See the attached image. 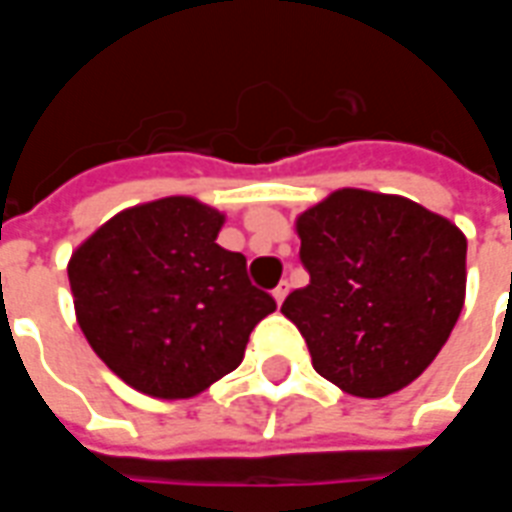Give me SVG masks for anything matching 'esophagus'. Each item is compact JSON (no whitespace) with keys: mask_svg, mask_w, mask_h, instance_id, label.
Instances as JSON below:
<instances>
[{"mask_svg":"<svg viewBox=\"0 0 512 512\" xmlns=\"http://www.w3.org/2000/svg\"><path fill=\"white\" fill-rule=\"evenodd\" d=\"M288 290H290L288 282H282V285H279V288L274 290V299H277L279 307H282V301H285V296H288Z\"/></svg>","mask_w":512,"mask_h":512,"instance_id":"esophagus-1","label":"esophagus"}]
</instances>
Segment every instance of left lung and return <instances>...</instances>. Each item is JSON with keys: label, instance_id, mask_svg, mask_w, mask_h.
<instances>
[{"label": "left lung", "instance_id": "left-lung-1", "mask_svg": "<svg viewBox=\"0 0 512 512\" xmlns=\"http://www.w3.org/2000/svg\"><path fill=\"white\" fill-rule=\"evenodd\" d=\"M310 285L282 312L312 367L354 397H386L436 359L466 299V235L400 194L337 189L296 216Z\"/></svg>", "mask_w": 512, "mask_h": 512}]
</instances>
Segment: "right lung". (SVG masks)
<instances>
[{
    "instance_id": "obj_1",
    "label": "right lung",
    "mask_w": 512,
    "mask_h": 512,
    "mask_svg": "<svg viewBox=\"0 0 512 512\" xmlns=\"http://www.w3.org/2000/svg\"><path fill=\"white\" fill-rule=\"evenodd\" d=\"M224 213L161 197L115 213L68 260L73 310L98 359L131 389L186 400L233 373L277 301L216 244Z\"/></svg>"
}]
</instances>
